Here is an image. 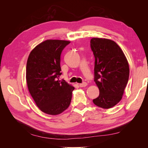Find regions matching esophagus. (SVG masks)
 Wrapping results in <instances>:
<instances>
[{
  "instance_id": "1",
  "label": "esophagus",
  "mask_w": 148,
  "mask_h": 148,
  "mask_svg": "<svg viewBox=\"0 0 148 148\" xmlns=\"http://www.w3.org/2000/svg\"><path fill=\"white\" fill-rule=\"evenodd\" d=\"M87 86V83H86V82H83L82 83L79 84V87H85V86Z\"/></svg>"
}]
</instances>
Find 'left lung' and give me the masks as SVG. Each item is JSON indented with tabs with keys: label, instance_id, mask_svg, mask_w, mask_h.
Segmentation results:
<instances>
[{
	"label": "left lung",
	"instance_id": "left-lung-1",
	"mask_svg": "<svg viewBox=\"0 0 148 148\" xmlns=\"http://www.w3.org/2000/svg\"><path fill=\"white\" fill-rule=\"evenodd\" d=\"M90 43L95 58L94 80L99 89V96L92 101L101 108L110 109L122 98L129 78L128 61L114 41L93 38Z\"/></svg>",
	"mask_w": 148,
	"mask_h": 148
}]
</instances>
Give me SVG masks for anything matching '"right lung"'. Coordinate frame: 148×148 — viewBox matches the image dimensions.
I'll list each match as a JSON object with an SVG mask.
<instances>
[{
    "label": "right lung",
    "mask_w": 148,
    "mask_h": 148,
    "mask_svg": "<svg viewBox=\"0 0 148 148\" xmlns=\"http://www.w3.org/2000/svg\"><path fill=\"white\" fill-rule=\"evenodd\" d=\"M70 43L51 39L36 46L29 53L26 64V78L30 95L39 109L49 115H58L68 108L75 88L62 75L60 56Z\"/></svg>",
    "instance_id": "1"
}]
</instances>
